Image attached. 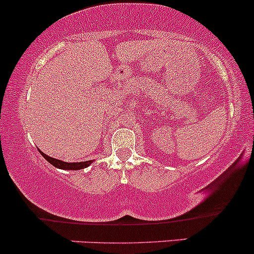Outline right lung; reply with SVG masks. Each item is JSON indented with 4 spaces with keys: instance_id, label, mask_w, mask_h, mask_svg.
I'll return each instance as SVG.
<instances>
[{
    "instance_id": "add662e5",
    "label": "right lung",
    "mask_w": 254,
    "mask_h": 254,
    "mask_svg": "<svg viewBox=\"0 0 254 254\" xmlns=\"http://www.w3.org/2000/svg\"><path fill=\"white\" fill-rule=\"evenodd\" d=\"M40 152H41V155H42V156L51 163V165H53L54 167H57V168H61V170H72V171L82 170V168L88 167V166L92 163V161H86V162H64V161L50 157L48 155L43 154L42 151H40Z\"/></svg>"
}]
</instances>
